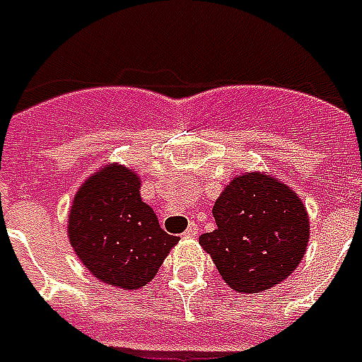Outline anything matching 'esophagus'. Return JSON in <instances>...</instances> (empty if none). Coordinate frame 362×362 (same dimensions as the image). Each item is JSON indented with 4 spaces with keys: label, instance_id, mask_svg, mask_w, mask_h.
<instances>
[{
    "label": "esophagus",
    "instance_id": "1",
    "mask_svg": "<svg viewBox=\"0 0 362 362\" xmlns=\"http://www.w3.org/2000/svg\"><path fill=\"white\" fill-rule=\"evenodd\" d=\"M197 234H199V226H197V222H189V226L186 228L184 235H186V238H194V235Z\"/></svg>",
    "mask_w": 362,
    "mask_h": 362
}]
</instances>
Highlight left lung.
Wrapping results in <instances>:
<instances>
[{
  "instance_id": "8db88e82",
  "label": "left lung",
  "mask_w": 362,
  "mask_h": 362,
  "mask_svg": "<svg viewBox=\"0 0 362 362\" xmlns=\"http://www.w3.org/2000/svg\"><path fill=\"white\" fill-rule=\"evenodd\" d=\"M216 230L199 235L224 282L259 293L290 276L309 242L303 203L269 174H243L230 182L213 207Z\"/></svg>"
}]
</instances>
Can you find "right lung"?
Returning <instances> with one entry per match:
<instances>
[{"mask_svg":"<svg viewBox=\"0 0 362 362\" xmlns=\"http://www.w3.org/2000/svg\"><path fill=\"white\" fill-rule=\"evenodd\" d=\"M69 240L86 269L101 282L138 290L153 280L180 238L160 228L153 209L141 202L138 176L109 165L74 197Z\"/></svg>","mask_w":362,"mask_h":362,"instance_id":"add662e5","label":"right lung"}]
</instances>
